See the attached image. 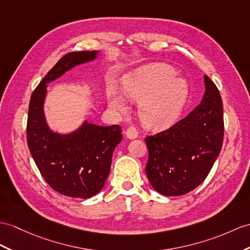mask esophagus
Masks as SVG:
<instances>
[{
  "instance_id": "34e87169",
  "label": "esophagus",
  "mask_w": 250,
  "mask_h": 250,
  "mask_svg": "<svg viewBox=\"0 0 250 250\" xmlns=\"http://www.w3.org/2000/svg\"><path fill=\"white\" fill-rule=\"evenodd\" d=\"M125 135L127 136V138H129V139H136L139 136V132L135 126H129L128 128L126 129Z\"/></svg>"
}]
</instances>
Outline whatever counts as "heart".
Returning a JSON list of instances; mask_svg holds the SVG:
<instances>
[{
	"instance_id": "1",
	"label": "heart",
	"mask_w": 250,
	"mask_h": 250,
	"mask_svg": "<svg viewBox=\"0 0 250 250\" xmlns=\"http://www.w3.org/2000/svg\"><path fill=\"white\" fill-rule=\"evenodd\" d=\"M171 66L155 63L127 76L123 84L126 97L139 102V115L150 128H164L178 119L188 96L184 81L175 78ZM108 103L113 110L125 111L126 100L114 87L108 91Z\"/></svg>"
}]
</instances>
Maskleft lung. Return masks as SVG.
<instances>
[{
  "label": "left lung",
  "mask_w": 250,
  "mask_h": 250,
  "mask_svg": "<svg viewBox=\"0 0 250 250\" xmlns=\"http://www.w3.org/2000/svg\"><path fill=\"white\" fill-rule=\"evenodd\" d=\"M205 84L202 102L186 118L145 138L148 148L146 176L162 195L180 196L197 188L207 178L222 149V97L207 75Z\"/></svg>",
  "instance_id": "obj_1"
}]
</instances>
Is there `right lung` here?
I'll use <instances>...</instances> for the list:
<instances>
[{
    "mask_svg": "<svg viewBox=\"0 0 250 250\" xmlns=\"http://www.w3.org/2000/svg\"><path fill=\"white\" fill-rule=\"evenodd\" d=\"M95 56V51L65 54L36 87L29 101L26 125L29 151L48 186L65 196L89 198L99 193L110 172L113 150L122 141L119 125L97 126L86 122L71 135L60 136L48 129L45 123L46 83Z\"/></svg>",
    "mask_w": 250,
    "mask_h": 250,
    "instance_id": "1",
    "label": "right lung"
}]
</instances>
